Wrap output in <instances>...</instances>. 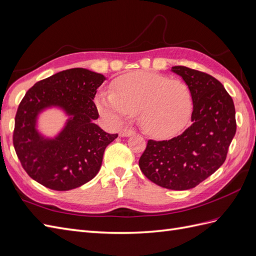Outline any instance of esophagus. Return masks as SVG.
I'll list each match as a JSON object with an SVG mask.
<instances>
[{"mask_svg": "<svg viewBox=\"0 0 256 256\" xmlns=\"http://www.w3.org/2000/svg\"><path fill=\"white\" fill-rule=\"evenodd\" d=\"M133 134H135V130H134L133 128H123V130H121L120 136H122V137H128V136L133 135Z\"/></svg>", "mask_w": 256, "mask_h": 256, "instance_id": "esophagus-1", "label": "esophagus"}]
</instances>
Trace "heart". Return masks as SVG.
Listing matches in <instances>:
<instances>
[{
	"instance_id": "obj_1",
	"label": "heart",
	"mask_w": 256,
	"mask_h": 256,
	"mask_svg": "<svg viewBox=\"0 0 256 256\" xmlns=\"http://www.w3.org/2000/svg\"><path fill=\"white\" fill-rule=\"evenodd\" d=\"M96 104L104 116L114 122L137 114L144 132L154 137H171L188 126L194 98L184 81L136 71L114 80L112 92H100Z\"/></svg>"
}]
</instances>
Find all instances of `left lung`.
<instances>
[{
    "label": "left lung",
    "instance_id": "obj_1",
    "mask_svg": "<svg viewBox=\"0 0 256 256\" xmlns=\"http://www.w3.org/2000/svg\"><path fill=\"white\" fill-rule=\"evenodd\" d=\"M192 90V126L168 140H149L140 168L154 184L187 190L206 180L225 162L237 130L232 96L222 84L204 72L175 66Z\"/></svg>",
    "mask_w": 256,
    "mask_h": 256
}]
</instances>
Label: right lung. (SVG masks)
Instances as JSON below:
<instances>
[{
  "label": "right lung",
  "instance_id": "obj_1",
  "mask_svg": "<svg viewBox=\"0 0 256 256\" xmlns=\"http://www.w3.org/2000/svg\"><path fill=\"white\" fill-rule=\"evenodd\" d=\"M104 80L100 74L72 68L36 82L26 93L15 116L12 142L32 180L64 192L95 178L104 149L118 137L94 123L98 111L93 100ZM50 106H60L70 116L54 139H45L36 130L37 116Z\"/></svg>",
  "mask_w": 256,
  "mask_h": 256
}]
</instances>
